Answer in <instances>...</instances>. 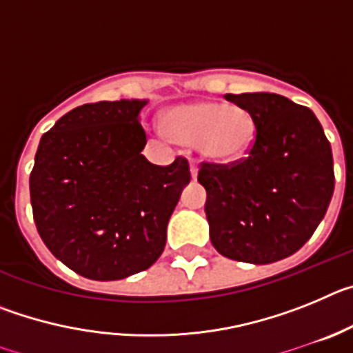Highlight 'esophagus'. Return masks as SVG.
<instances>
[{"label":"esophagus","mask_w":353,"mask_h":353,"mask_svg":"<svg viewBox=\"0 0 353 353\" xmlns=\"http://www.w3.org/2000/svg\"><path fill=\"white\" fill-rule=\"evenodd\" d=\"M191 176H192V180H196V176H198V166H196L194 162H191Z\"/></svg>","instance_id":"esophagus-1"}]
</instances>
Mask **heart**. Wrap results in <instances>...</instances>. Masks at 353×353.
<instances>
[{"label":"heart","mask_w":353,"mask_h":353,"mask_svg":"<svg viewBox=\"0 0 353 353\" xmlns=\"http://www.w3.org/2000/svg\"><path fill=\"white\" fill-rule=\"evenodd\" d=\"M162 130L176 145L194 146L215 164H232L249 154L256 139V120L242 105L196 101L168 109Z\"/></svg>","instance_id":"obj_1"}]
</instances>
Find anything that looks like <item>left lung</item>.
<instances>
[{
  "label": "left lung",
  "instance_id": "obj_1",
  "mask_svg": "<svg viewBox=\"0 0 353 353\" xmlns=\"http://www.w3.org/2000/svg\"><path fill=\"white\" fill-rule=\"evenodd\" d=\"M256 120L244 161L203 162L210 240L230 260L265 265L292 256L311 239L334 192L332 150L310 108L277 93H226Z\"/></svg>",
  "mask_w": 353,
  "mask_h": 353
}]
</instances>
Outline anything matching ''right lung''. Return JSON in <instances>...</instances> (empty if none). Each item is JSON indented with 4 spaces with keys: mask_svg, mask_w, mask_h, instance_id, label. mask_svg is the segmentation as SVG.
I'll return each instance as SVG.
<instances>
[{
    "mask_svg": "<svg viewBox=\"0 0 353 353\" xmlns=\"http://www.w3.org/2000/svg\"><path fill=\"white\" fill-rule=\"evenodd\" d=\"M146 99L72 109L43 134L30 174L40 239L68 269L93 281L146 270L166 245L183 187L185 159L155 166L141 155Z\"/></svg>",
    "mask_w": 353,
    "mask_h": 353,
    "instance_id": "obj_1",
    "label": "right lung"
}]
</instances>
